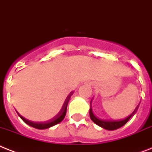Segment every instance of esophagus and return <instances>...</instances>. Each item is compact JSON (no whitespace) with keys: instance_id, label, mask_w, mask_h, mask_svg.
I'll return each instance as SVG.
<instances>
[{"instance_id":"34e87169","label":"esophagus","mask_w":152,"mask_h":152,"mask_svg":"<svg viewBox=\"0 0 152 152\" xmlns=\"http://www.w3.org/2000/svg\"><path fill=\"white\" fill-rule=\"evenodd\" d=\"M86 85H89V86H90V85H91V83H90V82H86Z\"/></svg>"}]
</instances>
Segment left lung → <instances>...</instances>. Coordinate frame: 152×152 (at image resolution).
<instances>
[{"label":"left lung","mask_w":152,"mask_h":152,"mask_svg":"<svg viewBox=\"0 0 152 152\" xmlns=\"http://www.w3.org/2000/svg\"><path fill=\"white\" fill-rule=\"evenodd\" d=\"M91 103L92 102L90 101V119L96 124H97L98 126H100V127H103L104 129L108 130V131H113V130L118 129L120 127H123L124 125H125L128 122L130 119H131V117H133L134 115L135 114V113L137 112V109H138L139 105H137L135 108V110H134V112L131 113V115H129L128 117H127L126 118L123 120H119V121H112V120H102L100 119V118H97V117H96L95 115L93 113V110H92V107H91Z\"/></svg>","instance_id":"1"}]
</instances>
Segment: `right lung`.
I'll return each mask as SVG.
<instances>
[{
  "label": "right lung",
  "mask_w": 152,
  "mask_h": 152,
  "mask_svg": "<svg viewBox=\"0 0 152 152\" xmlns=\"http://www.w3.org/2000/svg\"><path fill=\"white\" fill-rule=\"evenodd\" d=\"M73 94V92H71L69 96L66 97V100H65L64 104H63V106H62V109L57 114L56 117H54L52 119L49 120L48 121H45V122H34V121H28V120L25 119V117H23L22 116L20 115L18 113V116L21 118L23 121L25 122V124H27L28 125L31 126V127H33L36 128V129H40V130H42V129H47V128H49V127H52V126L56 125L57 124L60 123L62 121V120L64 119L65 116H66V109H67V105H68V103H69V100L70 97H71V96Z\"/></svg>",
  "instance_id": "right-lung-1"
}]
</instances>
